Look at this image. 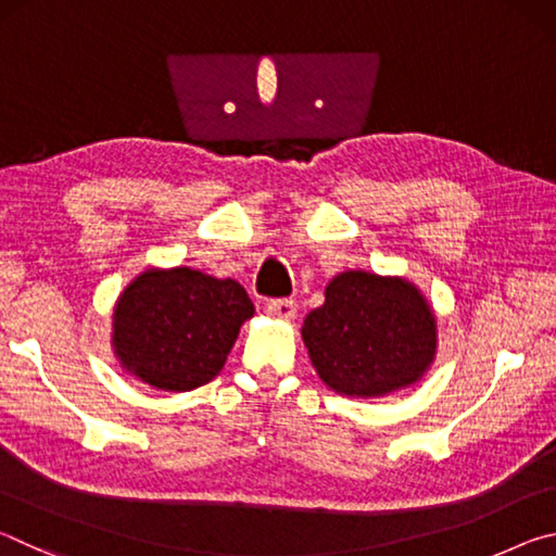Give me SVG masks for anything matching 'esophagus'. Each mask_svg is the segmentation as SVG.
Masks as SVG:
<instances>
[{
    "label": "esophagus",
    "mask_w": 556,
    "mask_h": 556,
    "mask_svg": "<svg viewBox=\"0 0 556 556\" xmlns=\"http://www.w3.org/2000/svg\"><path fill=\"white\" fill-rule=\"evenodd\" d=\"M267 314L281 318V321H291L296 314V304L291 299H271L267 301Z\"/></svg>",
    "instance_id": "esophagus-1"
}]
</instances>
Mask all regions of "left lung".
Wrapping results in <instances>:
<instances>
[{"label":"left lung","instance_id":"1","mask_svg":"<svg viewBox=\"0 0 556 556\" xmlns=\"http://www.w3.org/2000/svg\"><path fill=\"white\" fill-rule=\"evenodd\" d=\"M301 338L328 388L348 397H382L417 382L434 361L437 318L419 289L400 277L343 271Z\"/></svg>","mask_w":556,"mask_h":556}]
</instances>
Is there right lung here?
Listing matches in <instances>:
<instances>
[{
    "mask_svg": "<svg viewBox=\"0 0 556 556\" xmlns=\"http://www.w3.org/2000/svg\"><path fill=\"white\" fill-rule=\"evenodd\" d=\"M255 306L238 281L191 267L147 269L117 299L112 345L122 368L156 390L188 392L223 370Z\"/></svg>",
    "mask_w": 556,
    "mask_h": 556,
    "instance_id": "obj_1",
    "label": "right lung"
}]
</instances>
